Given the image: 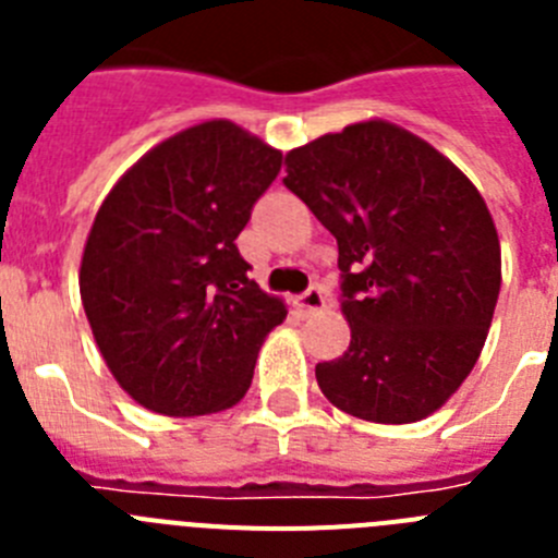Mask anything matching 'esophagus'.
<instances>
[{
    "mask_svg": "<svg viewBox=\"0 0 558 558\" xmlns=\"http://www.w3.org/2000/svg\"><path fill=\"white\" fill-rule=\"evenodd\" d=\"M324 304H327V295H324V290L318 288V284H313V288H307L302 295H299V302H295V307L302 310L304 315H310V313H318V310H322Z\"/></svg>",
    "mask_w": 558,
    "mask_h": 558,
    "instance_id": "esophagus-1",
    "label": "esophagus"
}]
</instances>
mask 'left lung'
<instances>
[{"label": "left lung", "mask_w": 558, "mask_h": 558, "mask_svg": "<svg viewBox=\"0 0 558 558\" xmlns=\"http://www.w3.org/2000/svg\"><path fill=\"white\" fill-rule=\"evenodd\" d=\"M284 186L338 240L352 343L315 366L324 397L379 425L430 416L477 363L500 293V240L481 192L383 120L290 150Z\"/></svg>", "instance_id": "8db88e82"}]
</instances>
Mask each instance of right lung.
Wrapping results in <instances>:
<instances>
[{
	"label": "right lung",
	"mask_w": 558,
	"mask_h": 558,
	"mask_svg": "<svg viewBox=\"0 0 558 558\" xmlns=\"http://www.w3.org/2000/svg\"><path fill=\"white\" fill-rule=\"evenodd\" d=\"M282 153L226 120L186 128L117 181L88 231L81 299L102 360L147 411L204 416L245 397L282 299L236 234Z\"/></svg>",
	"instance_id": "obj_1"
}]
</instances>
